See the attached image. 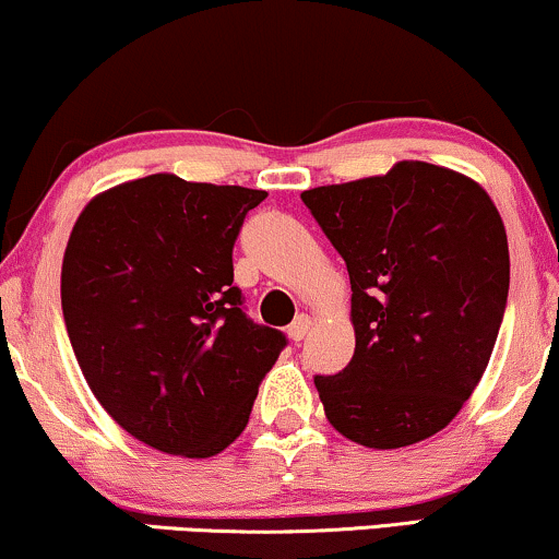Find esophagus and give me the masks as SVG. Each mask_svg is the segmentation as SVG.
Wrapping results in <instances>:
<instances>
[{
    "label": "esophagus",
    "mask_w": 559,
    "mask_h": 559,
    "mask_svg": "<svg viewBox=\"0 0 559 559\" xmlns=\"http://www.w3.org/2000/svg\"><path fill=\"white\" fill-rule=\"evenodd\" d=\"M310 325H312V318L310 316H305V312H301V316H297V320H294V323L288 325V336H292V342H301V338L307 336V331H310Z\"/></svg>",
    "instance_id": "esophagus-1"
}]
</instances>
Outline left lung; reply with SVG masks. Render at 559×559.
<instances>
[{
	"instance_id": "obj_1",
	"label": "left lung",
	"mask_w": 559,
	"mask_h": 559,
	"mask_svg": "<svg viewBox=\"0 0 559 559\" xmlns=\"http://www.w3.org/2000/svg\"><path fill=\"white\" fill-rule=\"evenodd\" d=\"M346 262L355 355L316 376L346 439L400 449L439 433L478 386L510 292L504 223L460 173L404 159L301 194Z\"/></svg>"
}]
</instances>
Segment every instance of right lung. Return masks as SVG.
Here are the masks:
<instances>
[{"mask_svg": "<svg viewBox=\"0 0 559 559\" xmlns=\"http://www.w3.org/2000/svg\"><path fill=\"white\" fill-rule=\"evenodd\" d=\"M265 197L155 173L94 197L70 234L62 316L75 360L112 420L159 452H223L288 344L234 286V243Z\"/></svg>", "mask_w": 559, "mask_h": 559, "instance_id": "1", "label": "right lung"}]
</instances>
